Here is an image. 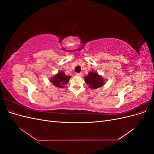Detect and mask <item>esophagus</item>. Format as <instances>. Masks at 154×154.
<instances>
[{
	"label": "esophagus",
	"instance_id": "1",
	"mask_svg": "<svg viewBox=\"0 0 154 154\" xmlns=\"http://www.w3.org/2000/svg\"><path fill=\"white\" fill-rule=\"evenodd\" d=\"M82 72H79V73H76V75L78 76H82Z\"/></svg>",
	"mask_w": 154,
	"mask_h": 154
}]
</instances>
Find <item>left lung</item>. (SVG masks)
<instances>
[{
	"label": "left lung",
	"instance_id": "8db88e82",
	"mask_svg": "<svg viewBox=\"0 0 154 154\" xmlns=\"http://www.w3.org/2000/svg\"><path fill=\"white\" fill-rule=\"evenodd\" d=\"M85 81L87 84L89 85V87L93 89L100 88L105 84L102 76L94 72H90L87 76H85Z\"/></svg>",
	"mask_w": 154,
	"mask_h": 154
}]
</instances>
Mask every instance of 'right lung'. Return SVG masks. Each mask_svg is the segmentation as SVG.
Segmentation results:
<instances>
[{"label": "right lung", "mask_w": 154, "mask_h": 154, "mask_svg": "<svg viewBox=\"0 0 154 154\" xmlns=\"http://www.w3.org/2000/svg\"><path fill=\"white\" fill-rule=\"evenodd\" d=\"M71 76H67L62 71L59 72L57 74H56L51 79L50 82L53 83V85L58 88H63V85L67 84Z\"/></svg>", "instance_id": "add662e5"}]
</instances>
